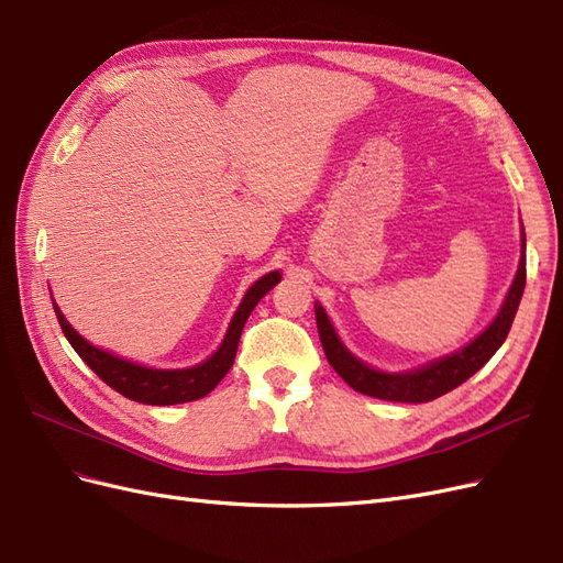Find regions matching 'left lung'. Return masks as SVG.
I'll return each mask as SVG.
<instances>
[{
	"label": "left lung",
	"instance_id": "obj_1",
	"mask_svg": "<svg viewBox=\"0 0 563 563\" xmlns=\"http://www.w3.org/2000/svg\"><path fill=\"white\" fill-rule=\"evenodd\" d=\"M521 242L526 246V240ZM523 286H526V258L521 255L512 288H509L503 308L498 317L493 319L490 327L479 338L472 340L467 347L457 350L451 356H444V360L432 362L428 366L408 371V373H383L362 364L356 356H352L343 347V343H340L327 312H323V308L317 302L314 314H317L319 340L333 371L352 389L362 391V395L385 399V401H401V404L432 401L441 395H446V391L455 389L457 385H463L467 378H472L474 373L479 371L505 343L509 329H512L519 300L523 296Z\"/></svg>",
	"mask_w": 563,
	"mask_h": 563
}]
</instances>
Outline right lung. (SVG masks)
I'll use <instances>...</instances> for the list:
<instances>
[{"mask_svg": "<svg viewBox=\"0 0 563 563\" xmlns=\"http://www.w3.org/2000/svg\"><path fill=\"white\" fill-rule=\"evenodd\" d=\"M279 279H282L279 272H269V275L255 282L246 291L240 310H236L230 323L223 345L218 347V352L199 366L178 368V371L145 368L133 362L119 360V356L106 350H98L91 343H87V340H84L70 323H67L56 302H54V310L65 338L70 340V345L81 356L84 364H87L100 380L108 383L126 399L150 404V406H172V404H185V401L207 397L209 391L225 378V373L234 364L236 345H240V338L249 314L253 312L255 305H258V300L269 291V288H275V284H279Z\"/></svg>", "mask_w": 563, "mask_h": 563, "instance_id": "1", "label": "right lung"}]
</instances>
